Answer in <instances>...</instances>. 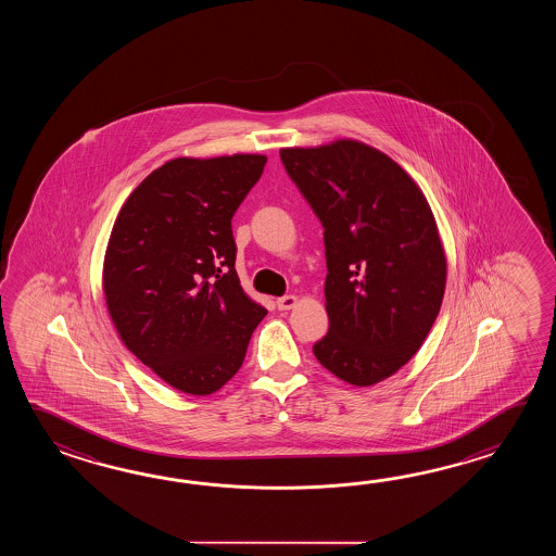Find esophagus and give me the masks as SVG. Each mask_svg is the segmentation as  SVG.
Returning <instances> with one entry per match:
<instances>
[{
  "mask_svg": "<svg viewBox=\"0 0 556 556\" xmlns=\"http://www.w3.org/2000/svg\"><path fill=\"white\" fill-rule=\"evenodd\" d=\"M295 302H298L295 295H282V298L276 300V306H278V309H292L295 306Z\"/></svg>",
  "mask_w": 556,
  "mask_h": 556,
  "instance_id": "1",
  "label": "esophagus"
}]
</instances>
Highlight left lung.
Wrapping results in <instances>:
<instances>
[{
	"label": "left lung",
	"instance_id": "1",
	"mask_svg": "<svg viewBox=\"0 0 556 556\" xmlns=\"http://www.w3.org/2000/svg\"><path fill=\"white\" fill-rule=\"evenodd\" d=\"M280 159L324 226L330 328L314 355L352 386L379 383L438 318L447 261L435 216L414 178L366 142L282 149Z\"/></svg>",
	"mask_w": 556,
	"mask_h": 556
}]
</instances>
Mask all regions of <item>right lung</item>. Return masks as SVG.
Wrapping results in <instances>:
<instances>
[{"instance_id": "add662e5", "label": "right lung", "mask_w": 556, "mask_h": 556, "mask_svg": "<svg viewBox=\"0 0 556 556\" xmlns=\"http://www.w3.org/2000/svg\"><path fill=\"white\" fill-rule=\"evenodd\" d=\"M264 154L180 156L130 192L103 264L123 343L175 390L211 395L237 374L266 307L244 294L232 216Z\"/></svg>"}]
</instances>
